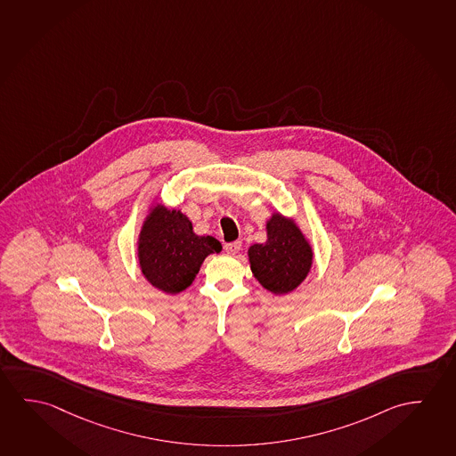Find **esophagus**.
Returning <instances> with one entry per match:
<instances>
[{
  "label": "esophagus",
  "mask_w": 456,
  "mask_h": 456,
  "mask_svg": "<svg viewBox=\"0 0 456 456\" xmlns=\"http://www.w3.org/2000/svg\"><path fill=\"white\" fill-rule=\"evenodd\" d=\"M240 247H242V242L240 240H234V242H230V244H224V252L230 253V255H236V253L240 250Z\"/></svg>",
  "instance_id": "obj_1"
}]
</instances>
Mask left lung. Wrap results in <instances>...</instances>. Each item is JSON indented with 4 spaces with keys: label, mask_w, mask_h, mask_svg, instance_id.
I'll return each mask as SVG.
<instances>
[{
    "label": "left lung",
    "mask_w": 456,
    "mask_h": 456,
    "mask_svg": "<svg viewBox=\"0 0 456 456\" xmlns=\"http://www.w3.org/2000/svg\"><path fill=\"white\" fill-rule=\"evenodd\" d=\"M248 258L253 275L275 295L297 289L312 266L311 247L303 232L281 214H274L268 222L266 244L250 247Z\"/></svg>",
    "instance_id": "obj_1"
}]
</instances>
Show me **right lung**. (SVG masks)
I'll list each match as a JSON object with an SVG mask.
<instances>
[{"label": "right lung", "mask_w": 456, "mask_h": 456, "mask_svg": "<svg viewBox=\"0 0 456 456\" xmlns=\"http://www.w3.org/2000/svg\"><path fill=\"white\" fill-rule=\"evenodd\" d=\"M220 250L217 239L196 236L183 214L157 206L141 232L139 265L153 287L175 295L195 281L204 258Z\"/></svg>", "instance_id": "right-lung-1"}]
</instances>
